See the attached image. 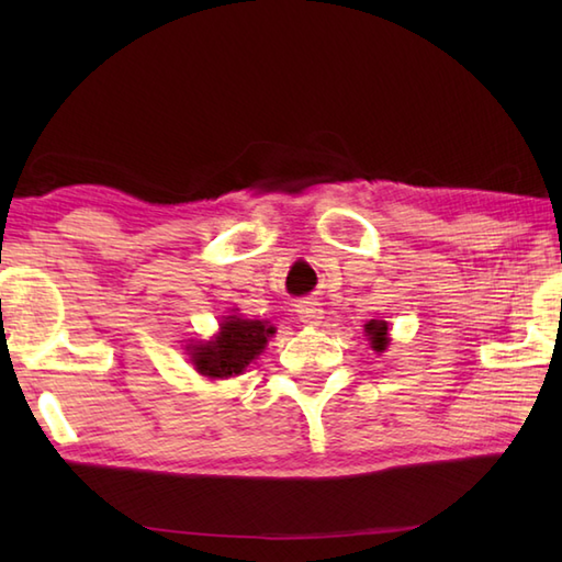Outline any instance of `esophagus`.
I'll use <instances>...</instances> for the list:
<instances>
[{
	"label": "esophagus",
	"instance_id": "34e87169",
	"mask_svg": "<svg viewBox=\"0 0 562 562\" xmlns=\"http://www.w3.org/2000/svg\"><path fill=\"white\" fill-rule=\"evenodd\" d=\"M294 312L304 321L306 326H318L321 318H324V308H321L316 302H300L294 304Z\"/></svg>",
	"mask_w": 562,
	"mask_h": 562
}]
</instances>
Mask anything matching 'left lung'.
<instances>
[{"label": "left lung", "mask_w": 562, "mask_h": 562, "mask_svg": "<svg viewBox=\"0 0 562 562\" xmlns=\"http://www.w3.org/2000/svg\"><path fill=\"white\" fill-rule=\"evenodd\" d=\"M364 328H367V333H369V338H372V348H374L376 352L384 350V348H386V333H389L386 324H379V321H369V324H367Z\"/></svg>", "instance_id": "8db88e82"}]
</instances>
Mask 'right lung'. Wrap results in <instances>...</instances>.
Segmentation results:
<instances>
[{
  "mask_svg": "<svg viewBox=\"0 0 562 562\" xmlns=\"http://www.w3.org/2000/svg\"><path fill=\"white\" fill-rule=\"evenodd\" d=\"M274 328L266 326L262 321H244L229 316L224 321L220 336L200 345L193 350V364L200 374L210 379H226L241 374L250 360L266 348L268 338Z\"/></svg>",
  "mask_w": 562,
  "mask_h": 562,
  "instance_id": "1",
  "label": "right lung"
}]
</instances>
